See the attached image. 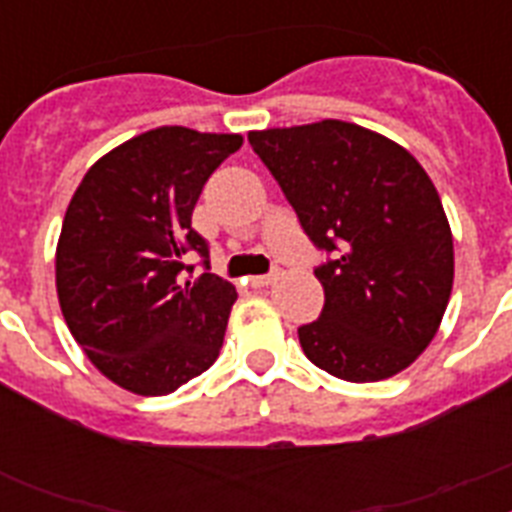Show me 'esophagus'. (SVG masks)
I'll return each instance as SVG.
<instances>
[{
	"label": "esophagus",
	"mask_w": 512,
	"mask_h": 512,
	"mask_svg": "<svg viewBox=\"0 0 512 512\" xmlns=\"http://www.w3.org/2000/svg\"><path fill=\"white\" fill-rule=\"evenodd\" d=\"M276 279H279V273H268V276H249V284H252V287H271Z\"/></svg>",
	"instance_id": "obj_1"
}]
</instances>
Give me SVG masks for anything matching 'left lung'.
Returning a JSON list of instances; mask_svg holds the SVG:
<instances>
[{"label":"left lung","instance_id":"left-lung-1","mask_svg":"<svg viewBox=\"0 0 512 512\" xmlns=\"http://www.w3.org/2000/svg\"><path fill=\"white\" fill-rule=\"evenodd\" d=\"M332 260L316 268L324 311L297 329L305 356L348 382L404 372L436 337L454 284L452 228L436 185L396 140L324 119L249 132Z\"/></svg>","mask_w":512,"mask_h":512}]
</instances>
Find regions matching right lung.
Instances as JSON below:
<instances>
[{"instance_id": "1", "label": "right lung", "mask_w": 512, "mask_h": 512, "mask_svg": "<svg viewBox=\"0 0 512 512\" xmlns=\"http://www.w3.org/2000/svg\"><path fill=\"white\" fill-rule=\"evenodd\" d=\"M241 143L233 132L156 127L100 156L68 201L55 249L60 311L119 388L167 396L215 364L236 287L215 273L185 279V252L209 255L193 207Z\"/></svg>"}]
</instances>
